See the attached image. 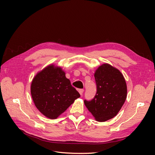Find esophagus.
Here are the masks:
<instances>
[{"label":"esophagus","instance_id":"obj_1","mask_svg":"<svg viewBox=\"0 0 155 155\" xmlns=\"http://www.w3.org/2000/svg\"><path fill=\"white\" fill-rule=\"evenodd\" d=\"M78 92H79V94H80V95L81 96V95L83 94V92H84V90H83V89H79V90L78 91Z\"/></svg>","mask_w":155,"mask_h":155}]
</instances>
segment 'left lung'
<instances>
[{
	"label": "left lung",
	"instance_id": "8db88e82",
	"mask_svg": "<svg viewBox=\"0 0 155 155\" xmlns=\"http://www.w3.org/2000/svg\"><path fill=\"white\" fill-rule=\"evenodd\" d=\"M97 92L91 101H84L96 121L104 122L113 118L124 105L127 88L120 70L109 63H104L94 72Z\"/></svg>",
	"mask_w": 155,
	"mask_h": 155
}]
</instances>
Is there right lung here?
Listing matches in <instances>:
<instances>
[{
  "label": "right lung",
  "mask_w": 155,
  "mask_h": 155,
  "mask_svg": "<svg viewBox=\"0 0 155 155\" xmlns=\"http://www.w3.org/2000/svg\"><path fill=\"white\" fill-rule=\"evenodd\" d=\"M30 92L37 109L46 118L56 119L80 97L61 67L50 64L33 78Z\"/></svg>",
  "instance_id": "add662e5"
}]
</instances>
